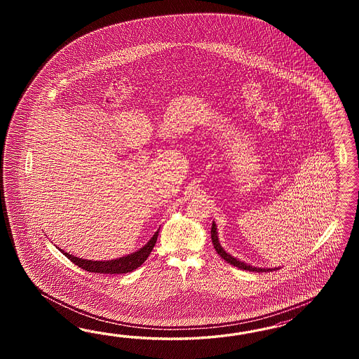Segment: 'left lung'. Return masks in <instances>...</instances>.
<instances>
[{
	"mask_svg": "<svg viewBox=\"0 0 359 359\" xmlns=\"http://www.w3.org/2000/svg\"><path fill=\"white\" fill-rule=\"evenodd\" d=\"M210 234H212V242H213V246H215V249H216V251L219 254V257H221L222 259H225L228 263H230V264H233L234 267H238V269L246 270V271L257 272H266L272 271V270H278V269H261V267H254V266H251V264H248V263H245V262L239 261L237 258L231 257L229 252L224 250V248L221 246V243H219V241H218L217 226H216L215 221H213V224H212Z\"/></svg>",
	"mask_w": 359,
	"mask_h": 359,
	"instance_id": "1",
	"label": "left lung"
}]
</instances>
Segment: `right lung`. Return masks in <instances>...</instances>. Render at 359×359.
Wrapping results in <instances>:
<instances>
[{"label":"right lung","mask_w":359,"mask_h":359,"mask_svg":"<svg viewBox=\"0 0 359 359\" xmlns=\"http://www.w3.org/2000/svg\"><path fill=\"white\" fill-rule=\"evenodd\" d=\"M158 234H159V229L155 231V234L152 236L151 239L141 248L138 251H134L126 257H121L117 259H111V261H88V259H83L75 257L69 252H65V250L59 249L63 252L69 261L75 263L79 267H81L83 270L89 272H100V273H126V272L134 271L135 269H138L143 262L147 259V257L150 255L156 239H158Z\"/></svg>","instance_id":"right-lung-1"}]
</instances>
